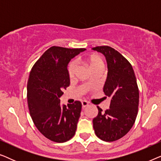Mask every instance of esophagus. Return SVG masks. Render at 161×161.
Here are the masks:
<instances>
[{"label": "esophagus", "mask_w": 161, "mask_h": 161, "mask_svg": "<svg viewBox=\"0 0 161 161\" xmlns=\"http://www.w3.org/2000/svg\"><path fill=\"white\" fill-rule=\"evenodd\" d=\"M81 104H82L83 108H84L85 107H86L89 105V103L86 102V101H82V102H81Z\"/></svg>", "instance_id": "34e87169"}]
</instances>
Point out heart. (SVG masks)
I'll use <instances>...</instances> for the list:
<instances>
[{"label": "heart", "mask_w": 161, "mask_h": 161, "mask_svg": "<svg viewBox=\"0 0 161 161\" xmlns=\"http://www.w3.org/2000/svg\"><path fill=\"white\" fill-rule=\"evenodd\" d=\"M86 61L87 64H89L92 70L97 69V68H103V67H104V62H103V58L100 55L95 53L90 54L86 57ZM76 69L77 62L76 61L72 60L69 63L67 67L68 74H69L70 78H72L74 76V75L75 74Z\"/></svg>", "instance_id": "heart-1"}]
</instances>
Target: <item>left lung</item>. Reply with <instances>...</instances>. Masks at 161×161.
I'll return each mask as SVG.
<instances>
[{
	"instance_id": "8db88e82",
	"label": "left lung",
	"mask_w": 161,
	"mask_h": 161,
	"mask_svg": "<svg viewBox=\"0 0 161 161\" xmlns=\"http://www.w3.org/2000/svg\"><path fill=\"white\" fill-rule=\"evenodd\" d=\"M94 50L104 55L108 75L103 92L111 99L105 111L97 106L93 119L94 133L101 140L114 142L130 131L138 114L139 92L132 65L117 50L109 46H97Z\"/></svg>"
}]
</instances>
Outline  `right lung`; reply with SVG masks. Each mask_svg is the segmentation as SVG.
Listing matches in <instances>:
<instances>
[{"instance_id":"right-lung-1","label":"right lung","mask_w":161,"mask_h":161,"mask_svg":"<svg viewBox=\"0 0 161 161\" xmlns=\"http://www.w3.org/2000/svg\"><path fill=\"white\" fill-rule=\"evenodd\" d=\"M84 50L53 46L31 70L27 85L30 115L39 131L54 142H67L75 133L81 103L61 105L60 97L70 83L68 63Z\"/></svg>"}]
</instances>
